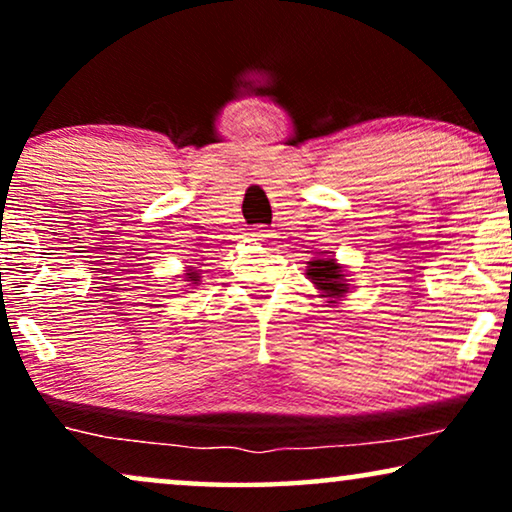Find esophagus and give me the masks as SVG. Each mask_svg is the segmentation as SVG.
I'll return each mask as SVG.
<instances>
[{
	"label": "esophagus",
	"instance_id": "34e87169",
	"mask_svg": "<svg viewBox=\"0 0 512 512\" xmlns=\"http://www.w3.org/2000/svg\"><path fill=\"white\" fill-rule=\"evenodd\" d=\"M252 236H257V238H264V236H269V234H267V231H264V229H255V234H252Z\"/></svg>",
	"mask_w": 512,
	"mask_h": 512
}]
</instances>
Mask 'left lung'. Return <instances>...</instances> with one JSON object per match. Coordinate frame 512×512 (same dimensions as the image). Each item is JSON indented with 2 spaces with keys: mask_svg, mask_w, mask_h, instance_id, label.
Listing matches in <instances>:
<instances>
[{
  "mask_svg": "<svg viewBox=\"0 0 512 512\" xmlns=\"http://www.w3.org/2000/svg\"><path fill=\"white\" fill-rule=\"evenodd\" d=\"M307 274L312 278V283L321 290L323 297H340L347 293L345 274H342L340 264L335 260H314L309 262Z\"/></svg>",
  "mask_w": 512,
  "mask_h": 512,
  "instance_id": "1",
  "label": "left lung"
}]
</instances>
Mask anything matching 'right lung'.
<instances>
[{"label": "right lung", "instance_id": "obj_1", "mask_svg": "<svg viewBox=\"0 0 512 512\" xmlns=\"http://www.w3.org/2000/svg\"><path fill=\"white\" fill-rule=\"evenodd\" d=\"M189 278H191V281H196V274H189Z\"/></svg>", "mask_w": 512, "mask_h": 512}]
</instances>
